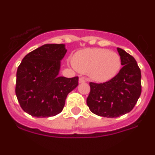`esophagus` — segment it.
I'll use <instances>...</instances> for the list:
<instances>
[{
  "label": "esophagus",
  "instance_id": "1",
  "mask_svg": "<svg viewBox=\"0 0 155 155\" xmlns=\"http://www.w3.org/2000/svg\"><path fill=\"white\" fill-rule=\"evenodd\" d=\"M85 82H87V80L84 77H80L79 79V83L80 84H83V83H85Z\"/></svg>",
  "mask_w": 155,
  "mask_h": 155
}]
</instances>
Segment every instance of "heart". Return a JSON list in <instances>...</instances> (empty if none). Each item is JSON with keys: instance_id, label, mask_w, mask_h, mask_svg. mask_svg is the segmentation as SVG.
Here are the masks:
<instances>
[{"instance_id": "b5f03b06", "label": "heart", "mask_w": 155, "mask_h": 155, "mask_svg": "<svg viewBox=\"0 0 155 155\" xmlns=\"http://www.w3.org/2000/svg\"><path fill=\"white\" fill-rule=\"evenodd\" d=\"M72 64L81 73H88L94 81L105 83L117 75L121 68V58L114 51L92 48L75 53Z\"/></svg>"}]
</instances>
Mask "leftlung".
I'll return each mask as SVG.
<instances>
[{
  "instance_id": "1",
  "label": "left lung",
  "mask_w": 155,
  "mask_h": 155,
  "mask_svg": "<svg viewBox=\"0 0 155 155\" xmlns=\"http://www.w3.org/2000/svg\"><path fill=\"white\" fill-rule=\"evenodd\" d=\"M122 68L110 81L90 83L87 98L90 110L100 117H117L132 110L141 94V71L135 58L117 48Z\"/></svg>"
}]
</instances>
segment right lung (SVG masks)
Masks as SVG:
<instances>
[{
    "instance_id": "obj_1",
    "label": "right lung",
    "mask_w": 155,
    "mask_h": 155,
    "mask_svg": "<svg viewBox=\"0 0 155 155\" xmlns=\"http://www.w3.org/2000/svg\"><path fill=\"white\" fill-rule=\"evenodd\" d=\"M64 44H45L23 58L16 72L15 94L21 108L36 117H49L63 110L79 77L60 76Z\"/></svg>"
}]
</instances>
